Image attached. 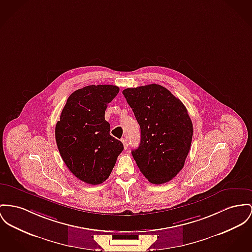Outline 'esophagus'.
I'll return each mask as SVG.
<instances>
[{
	"instance_id": "1",
	"label": "esophagus",
	"mask_w": 252,
	"mask_h": 252,
	"mask_svg": "<svg viewBox=\"0 0 252 252\" xmlns=\"http://www.w3.org/2000/svg\"><path fill=\"white\" fill-rule=\"evenodd\" d=\"M121 141H122V143H123L124 149H127V148H128V139H127L126 137H123V138L121 139Z\"/></svg>"
}]
</instances>
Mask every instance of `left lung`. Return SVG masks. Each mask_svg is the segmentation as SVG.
Instances as JSON below:
<instances>
[{"label": "left lung", "mask_w": 252, "mask_h": 252, "mask_svg": "<svg viewBox=\"0 0 252 252\" xmlns=\"http://www.w3.org/2000/svg\"><path fill=\"white\" fill-rule=\"evenodd\" d=\"M134 112L141 139L132 151L144 177L154 185L171 181L185 166L193 124L184 103L166 88L146 85L123 90Z\"/></svg>", "instance_id": "8db88e82"}]
</instances>
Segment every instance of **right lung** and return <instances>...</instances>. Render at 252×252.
<instances>
[{"mask_svg": "<svg viewBox=\"0 0 252 252\" xmlns=\"http://www.w3.org/2000/svg\"><path fill=\"white\" fill-rule=\"evenodd\" d=\"M119 92L114 85H91L72 93L55 126V139L69 171L89 185L105 182L123 144L110 134L108 104Z\"/></svg>", "mask_w": 252, "mask_h": 252, "instance_id": "right-lung-1", "label": "right lung"}]
</instances>
